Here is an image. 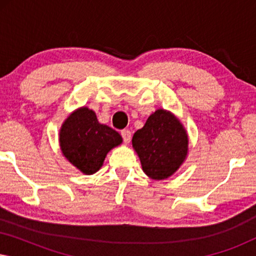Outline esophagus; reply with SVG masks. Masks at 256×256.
I'll return each instance as SVG.
<instances>
[{"label": "esophagus", "instance_id": "esophagus-1", "mask_svg": "<svg viewBox=\"0 0 256 256\" xmlns=\"http://www.w3.org/2000/svg\"><path fill=\"white\" fill-rule=\"evenodd\" d=\"M121 136L122 138H124V143H129L132 140V132L130 130H128V129H124V130L121 132Z\"/></svg>", "mask_w": 256, "mask_h": 256}]
</instances>
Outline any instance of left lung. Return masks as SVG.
Here are the masks:
<instances>
[{
  "instance_id": "1",
  "label": "left lung",
  "mask_w": 256,
  "mask_h": 256,
  "mask_svg": "<svg viewBox=\"0 0 256 256\" xmlns=\"http://www.w3.org/2000/svg\"><path fill=\"white\" fill-rule=\"evenodd\" d=\"M132 142L144 174L156 180L172 176L186 158L188 150V132L183 124L164 110L150 115Z\"/></svg>"
}]
</instances>
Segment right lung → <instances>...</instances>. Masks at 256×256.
Instances as JSON below:
<instances>
[{
	"label": "right lung",
	"mask_w": 256,
	"mask_h": 256,
	"mask_svg": "<svg viewBox=\"0 0 256 256\" xmlns=\"http://www.w3.org/2000/svg\"><path fill=\"white\" fill-rule=\"evenodd\" d=\"M59 143L62 155L85 174H93L102 166L110 150L122 143L116 130L101 124L92 110L82 107L70 114L62 124Z\"/></svg>",
	"instance_id": "right-lung-1"
}]
</instances>
